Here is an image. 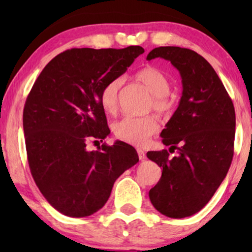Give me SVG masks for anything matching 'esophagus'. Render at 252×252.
I'll use <instances>...</instances> for the list:
<instances>
[{
  "label": "esophagus",
  "instance_id": "1",
  "mask_svg": "<svg viewBox=\"0 0 252 252\" xmlns=\"http://www.w3.org/2000/svg\"><path fill=\"white\" fill-rule=\"evenodd\" d=\"M137 155H139V159L140 160H144L146 159V153H144V151L142 150V149H137Z\"/></svg>",
  "mask_w": 252,
  "mask_h": 252
}]
</instances>
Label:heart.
<instances>
[{"label": "heart", "mask_w": 252, "mask_h": 252, "mask_svg": "<svg viewBox=\"0 0 252 252\" xmlns=\"http://www.w3.org/2000/svg\"><path fill=\"white\" fill-rule=\"evenodd\" d=\"M136 78L154 95V109L158 112H166L171 106V102L167 98L171 85L166 75L157 68L149 66L141 70L136 74ZM122 85L123 78H115L103 87L99 95V102L105 112L115 113L118 109L119 91ZM112 129L117 139L120 141L134 146H143L154 134L159 130V124L153 116H126L113 124Z\"/></svg>", "instance_id": "obj_1"}]
</instances>
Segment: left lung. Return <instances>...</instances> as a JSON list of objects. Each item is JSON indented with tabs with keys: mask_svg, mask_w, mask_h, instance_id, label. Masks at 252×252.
Instances as JSON below:
<instances>
[{
	"mask_svg": "<svg viewBox=\"0 0 252 252\" xmlns=\"http://www.w3.org/2000/svg\"><path fill=\"white\" fill-rule=\"evenodd\" d=\"M170 61L181 75L182 96L160 136L167 150L148 151L163 168L149 198L161 215L181 219L208 204L229 170L234 154L235 110L208 61L194 50L158 47L147 60Z\"/></svg>",
	"mask_w": 252,
	"mask_h": 252,
	"instance_id": "8db88e82",
	"label": "left lung"
}]
</instances>
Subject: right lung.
<instances>
[{
  "mask_svg": "<svg viewBox=\"0 0 252 252\" xmlns=\"http://www.w3.org/2000/svg\"><path fill=\"white\" fill-rule=\"evenodd\" d=\"M143 53L140 46L66 50L46 65L27 96L23 126L31 173L48 203L65 216L97 212L117 179L139 161L136 150L122 141L96 151L86 142L110 134L99 95Z\"/></svg>",
  "mask_w": 252,
  "mask_h": 252,
  "instance_id": "right-lung-1",
  "label": "right lung"
}]
</instances>
